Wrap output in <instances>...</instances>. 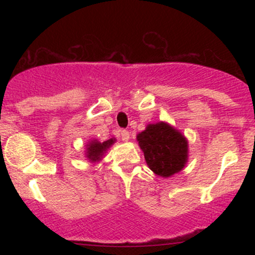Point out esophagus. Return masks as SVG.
Wrapping results in <instances>:
<instances>
[{"label": "esophagus", "instance_id": "34e87169", "mask_svg": "<svg viewBox=\"0 0 255 255\" xmlns=\"http://www.w3.org/2000/svg\"><path fill=\"white\" fill-rule=\"evenodd\" d=\"M120 136H121V139L124 140V141H128V139H129V131L126 129L120 130Z\"/></svg>", "mask_w": 255, "mask_h": 255}]
</instances>
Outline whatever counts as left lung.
Segmentation results:
<instances>
[{
  "label": "left lung",
  "instance_id": "left-lung-1",
  "mask_svg": "<svg viewBox=\"0 0 255 255\" xmlns=\"http://www.w3.org/2000/svg\"><path fill=\"white\" fill-rule=\"evenodd\" d=\"M148 168L162 177H169L183 169L187 162L188 144L180 131L164 122L148 125L137 134Z\"/></svg>",
  "mask_w": 255,
  "mask_h": 255
}]
</instances>
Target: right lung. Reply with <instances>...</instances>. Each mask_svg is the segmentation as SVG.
<instances>
[{
  "label": "right lung",
  "instance_id": "obj_1",
  "mask_svg": "<svg viewBox=\"0 0 255 255\" xmlns=\"http://www.w3.org/2000/svg\"><path fill=\"white\" fill-rule=\"evenodd\" d=\"M114 141H115V139L107 140V141H104V142H98V141H96V140L95 141L90 142L89 148H87V158H90L92 162L99 160L101 159L102 154H103L104 152L114 144Z\"/></svg>",
  "mask_w": 255,
  "mask_h": 255
}]
</instances>
